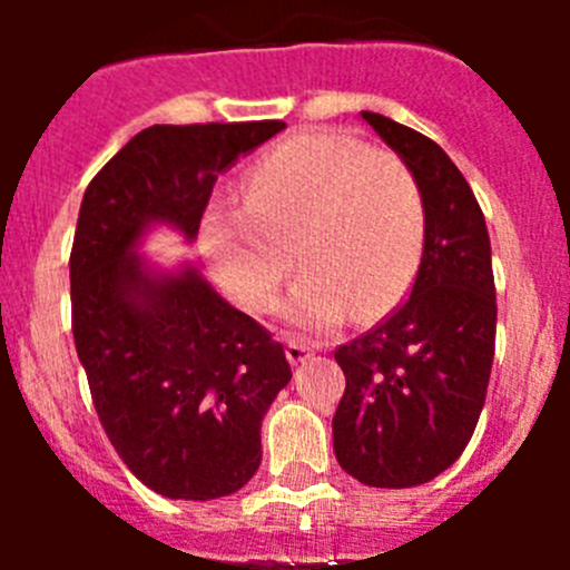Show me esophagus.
Wrapping results in <instances>:
<instances>
[{
  "label": "esophagus",
  "mask_w": 570,
  "mask_h": 570,
  "mask_svg": "<svg viewBox=\"0 0 570 570\" xmlns=\"http://www.w3.org/2000/svg\"><path fill=\"white\" fill-rule=\"evenodd\" d=\"M285 356H288L291 365H299V362L311 360L314 356V347L305 345L302 340H288V347H285Z\"/></svg>",
  "instance_id": "esophagus-1"
}]
</instances>
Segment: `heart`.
<instances>
[{
    "label": "heart",
    "mask_w": 570,
    "mask_h": 570,
    "mask_svg": "<svg viewBox=\"0 0 570 570\" xmlns=\"http://www.w3.org/2000/svg\"><path fill=\"white\" fill-rule=\"evenodd\" d=\"M245 210H210L203 254L239 305L262 314L282 282L305 276L291 322L328 331L347 316L374 322L414 282L425 242L420 179L391 150L345 134H299L265 154L242 183Z\"/></svg>",
    "instance_id": "heart-1"
}]
</instances>
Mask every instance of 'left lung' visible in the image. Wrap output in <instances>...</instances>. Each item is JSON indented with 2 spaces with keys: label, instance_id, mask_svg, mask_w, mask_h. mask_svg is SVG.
Wrapping results in <instances>:
<instances>
[{
  "label": "left lung",
  "instance_id": "left-lung-1",
  "mask_svg": "<svg viewBox=\"0 0 570 570\" xmlns=\"http://www.w3.org/2000/svg\"><path fill=\"white\" fill-rule=\"evenodd\" d=\"M365 119L420 179L425 245L411 296L334 351L345 394L334 454L362 485L411 488L454 465L485 405L497 340L491 239L445 150L382 114Z\"/></svg>",
  "mask_w": 570,
  "mask_h": 570
}]
</instances>
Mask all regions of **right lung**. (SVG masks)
<instances>
[{
  "mask_svg": "<svg viewBox=\"0 0 570 570\" xmlns=\"http://www.w3.org/2000/svg\"><path fill=\"white\" fill-rule=\"evenodd\" d=\"M285 122L154 125L90 179L70 250V325L116 454L170 500H219L262 462L259 428L291 382L282 342L196 271L150 276V223L194 239L216 176Z\"/></svg>",
  "mask_w": 570,
  "mask_h": 570,
  "instance_id": "add662e5",
  "label": "right lung"
}]
</instances>
